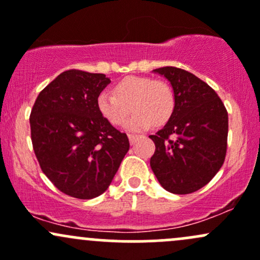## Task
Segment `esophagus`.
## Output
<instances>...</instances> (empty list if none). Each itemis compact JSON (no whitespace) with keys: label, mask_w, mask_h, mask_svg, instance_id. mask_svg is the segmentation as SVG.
I'll return each instance as SVG.
<instances>
[{"label":"esophagus","mask_w":260,"mask_h":260,"mask_svg":"<svg viewBox=\"0 0 260 260\" xmlns=\"http://www.w3.org/2000/svg\"><path fill=\"white\" fill-rule=\"evenodd\" d=\"M129 140H130V144L134 145L135 144V141L138 140V135H129Z\"/></svg>","instance_id":"obj_1"}]
</instances>
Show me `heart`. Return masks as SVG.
Listing matches in <instances>:
<instances>
[{"mask_svg":"<svg viewBox=\"0 0 260 260\" xmlns=\"http://www.w3.org/2000/svg\"><path fill=\"white\" fill-rule=\"evenodd\" d=\"M98 109L103 118L114 126L127 120L126 129L141 131L150 125L166 124L175 110V94L167 83L149 77H126L113 88V94L102 93L98 96Z\"/></svg>","mask_w":260,"mask_h":260,"instance_id":"b5f03b06","label":"heart"}]
</instances>
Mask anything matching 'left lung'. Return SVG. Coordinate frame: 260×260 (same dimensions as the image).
Listing matches in <instances>:
<instances>
[{"label": "left lung", "instance_id": "1", "mask_svg": "<svg viewBox=\"0 0 260 260\" xmlns=\"http://www.w3.org/2000/svg\"><path fill=\"white\" fill-rule=\"evenodd\" d=\"M171 83L175 110L150 139L153 174L166 191L187 194L206 186L219 171L227 152L228 113L216 91L196 75L175 68L153 69Z\"/></svg>", "mask_w": 260, "mask_h": 260}]
</instances>
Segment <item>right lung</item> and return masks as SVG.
I'll return each instance as SVG.
<instances>
[{"label": "right lung", "instance_id": "1", "mask_svg": "<svg viewBox=\"0 0 260 260\" xmlns=\"http://www.w3.org/2000/svg\"><path fill=\"white\" fill-rule=\"evenodd\" d=\"M109 83L105 74L66 71L41 91L30 111V139L42 171L59 191L79 200L104 193L129 151L126 134L98 109Z\"/></svg>", "mask_w": 260, "mask_h": 260}]
</instances>
